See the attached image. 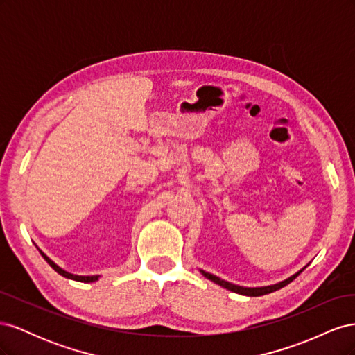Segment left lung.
Instances as JSON below:
<instances>
[{
  "mask_svg": "<svg viewBox=\"0 0 355 355\" xmlns=\"http://www.w3.org/2000/svg\"><path fill=\"white\" fill-rule=\"evenodd\" d=\"M305 268H306V266H305ZM305 268H302V270H300V271L296 272V274H293L292 277H288L287 280H284V282H280V283L272 284V286H265V287H241V286H235V284H231V283L225 282V280H220L219 277L213 275V274H209V272H206V271H201V274H202L204 277H206V278H209V280H211L213 283H216V284H219V286H222V287H225V288H228V290H231V292H234V293L244 295V296H262V295L272 293V292H275V290L287 286L288 283H292V282L295 280V278L305 270Z\"/></svg>",
  "mask_w": 355,
  "mask_h": 355,
  "instance_id": "1",
  "label": "left lung"
}]
</instances>
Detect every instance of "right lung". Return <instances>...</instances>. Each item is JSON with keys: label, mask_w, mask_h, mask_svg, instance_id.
Returning a JSON list of instances; mask_svg holds the SVG:
<instances>
[{"label": "right lung", "mask_w": 355, "mask_h": 355, "mask_svg": "<svg viewBox=\"0 0 355 355\" xmlns=\"http://www.w3.org/2000/svg\"><path fill=\"white\" fill-rule=\"evenodd\" d=\"M40 253H41V256L44 257L46 259V262L53 268V270H55L58 274H60L62 277H67V278H71V280H75V282H81V283H93V282H96L99 278V275H73V274H69V272H67V271H63L60 266H58L55 262H53L51 259H49V257L42 253L41 250H40Z\"/></svg>", "instance_id": "obj_1"}]
</instances>
